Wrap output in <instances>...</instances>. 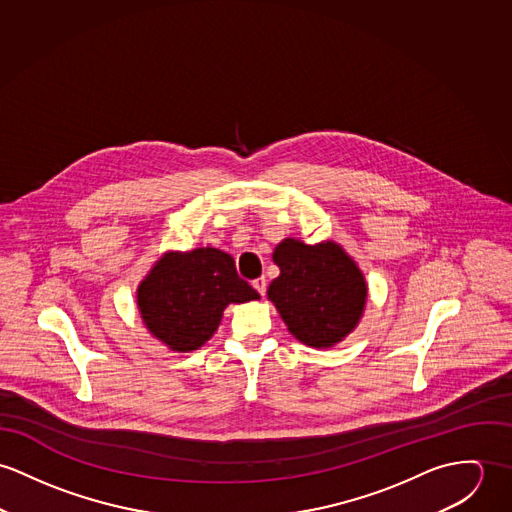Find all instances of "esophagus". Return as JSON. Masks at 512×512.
<instances>
[{
	"instance_id": "esophagus-1",
	"label": "esophagus",
	"mask_w": 512,
	"mask_h": 512,
	"mask_svg": "<svg viewBox=\"0 0 512 512\" xmlns=\"http://www.w3.org/2000/svg\"><path fill=\"white\" fill-rule=\"evenodd\" d=\"M253 286H255V290H257L261 296H265V292H267V279H265V277H259V279L253 281Z\"/></svg>"
}]
</instances>
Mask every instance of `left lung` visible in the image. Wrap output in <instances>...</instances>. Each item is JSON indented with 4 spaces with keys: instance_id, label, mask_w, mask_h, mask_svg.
Wrapping results in <instances>:
<instances>
[{
    "instance_id": "8db88e82",
    "label": "left lung",
    "mask_w": 512,
    "mask_h": 512,
    "mask_svg": "<svg viewBox=\"0 0 512 512\" xmlns=\"http://www.w3.org/2000/svg\"><path fill=\"white\" fill-rule=\"evenodd\" d=\"M281 275L267 296L288 332L310 347H332L355 330L367 302L357 263L334 241L306 245L286 237L273 253Z\"/></svg>"
}]
</instances>
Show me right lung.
I'll return each mask as SVG.
<instances>
[{"label": "right lung", "mask_w": 512, "mask_h": 512, "mask_svg": "<svg viewBox=\"0 0 512 512\" xmlns=\"http://www.w3.org/2000/svg\"><path fill=\"white\" fill-rule=\"evenodd\" d=\"M257 298L259 292L237 275L233 257L214 247L165 253L137 286L145 328L180 353L216 334L228 304Z\"/></svg>", "instance_id": "add662e5"}]
</instances>
